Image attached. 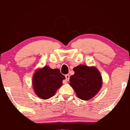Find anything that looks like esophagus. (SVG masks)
Listing matches in <instances>:
<instances>
[{
	"label": "esophagus",
	"instance_id": "obj_1",
	"mask_svg": "<svg viewBox=\"0 0 130 130\" xmlns=\"http://www.w3.org/2000/svg\"><path fill=\"white\" fill-rule=\"evenodd\" d=\"M69 78H70V75L69 74L65 75V80H66V81H69Z\"/></svg>",
	"mask_w": 130,
	"mask_h": 130
}]
</instances>
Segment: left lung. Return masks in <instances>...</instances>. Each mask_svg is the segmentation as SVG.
I'll return each mask as SVG.
<instances>
[{
    "label": "left lung",
    "instance_id": "obj_1",
    "mask_svg": "<svg viewBox=\"0 0 130 130\" xmlns=\"http://www.w3.org/2000/svg\"><path fill=\"white\" fill-rule=\"evenodd\" d=\"M75 73L70 76V85L76 95L83 100H88L99 91L102 78L97 69L80 65L73 69Z\"/></svg>",
    "mask_w": 130,
    "mask_h": 130
}]
</instances>
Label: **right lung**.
I'll return each instance as SVG.
<instances>
[{
  "label": "right lung",
  "mask_w": 130,
  "mask_h": 130,
  "mask_svg": "<svg viewBox=\"0 0 130 130\" xmlns=\"http://www.w3.org/2000/svg\"><path fill=\"white\" fill-rule=\"evenodd\" d=\"M65 76L58 69H52L45 66L39 70L33 76L34 91L39 97L48 99L54 96L57 90L62 85Z\"/></svg>",
  "instance_id": "1"
}]
</instances>
